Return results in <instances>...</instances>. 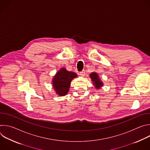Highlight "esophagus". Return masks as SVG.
Listing matches in <instances>:
<instances>
[{"label":"esophagus","mask_w":150,"mask_h":150,"mask_svg":"<svg viewBox=\"0 0 150 150\" xmlns=\"http://www.w3.org/2000/svg\"><path fill=\"white\" fill-rule=\"evenodd\" d=\"M79 75H80L81 76H85V71H82V72H81L79 73Z\"/></svg>","instance_id":"1"}]
</instances>
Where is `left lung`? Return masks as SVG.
Masks as SVG:
<instances>
[{"label": "left lung", "mask_w": 150, "mask_h": 150, "mask_svg": "<svg viewBox=\"0 0 150 150\" xmlns=\"http://www.w3.org/2000/svg\"><path fill=\"white\" fill-rule=\"evenodd\" d=\"M89 76L91 79V81L93 82V85L94 86L96 90H99L101 88V87L103 86L104 83L101 80L100 78L99 77V75H98V74L96 72H93L91 73L89 75Z\"/></svg>", "instance_id": "8db88e82"}]
</instances>
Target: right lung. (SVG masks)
<instances>
[{"mask_svg":"<svg viewBox=\"0 0 150 150\" xmlns=\"http://www.w3.org/2000/svg\"><path fill=\"white\" fill-rule=\"evenodd\" d=\"M77 77L76 74L60 68L52 78V86L59 96H66L69 90L72 80Z\"/></svg>","mask_w":150,"mask_h":150,"instance_id":"add662e5","label":"right lung"}]
</instances>
